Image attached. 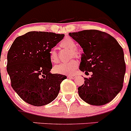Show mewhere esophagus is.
Instances as JSON below:
<instances>
[{
  "mask_svg": "<svg viewBox=\"0 0 131 131\" xmlns=\"http://www.w3.org/2000/svg\"><path fill=\"white\" fill-rule=\"evenodd\" d=\"M76 77L77 76L75 75H68V78H70V79H75V78H76Z\"/></svg>",
  "mask_w": 131,
  "mask_h": 131,
  "instance_id": "1",
  "label": "esophagus"
}]
</instances>
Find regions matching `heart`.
Masks as SVG:
<instances>
[{
    "instance_id": "1",
    "label": "heart",
    "mask_w": 131,
    "mask_h": 131,
    "mask_svg": "<svg viewBox=\"0 0 131 131\" xmlns=\"http://www.w3.org/2000/svg\"><path fill=\"white\" fill-rule=\"evenodd\" d=\"M61 47L65 49H70L71 57H79L80 56V51L78 49L75 48L76 43L72 38H66L60 42ZM49 60L53 64H56L59 62V58L58 54L54 49H51L49 52ZM78 62L75 59H72L67 63H62L54 66L53 68L54 72L56 73L68 75L73 73L77 68Z\"/></svg>"
}]
</instances>
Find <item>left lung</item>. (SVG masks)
Here are the masks:
<instances>
[{
	"label": "left lung",
	"mask_w": 131,
	"mask_h": 131,
	"mask_svg": "<svg viewBox=\"0 0 131 131\" xmlns=\"http://www.w3.org/2000/svg\"><path fill=\"white\" fill-rule=\"evenodd\" d=\"M69 35L83 49L80 70L86 75L92 72L78 88L79 96L95 106L110 102L123 87L125 63L122 47L114 37L99 30H83Z\"/></svg>",
	"instance_id": "1"
}]
</instances>
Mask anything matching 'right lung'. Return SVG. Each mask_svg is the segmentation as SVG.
Here are the masks:
<instances>
[{
	"instance_id": "1",
	"label": "right lung",
	"mask_w": 131,
	"mask_h": 131,
	"mask_svg": "<svg viewBox=\"0 0 131 131\" xmlns=\"http://www.w3.org/2000/svg\"><path fill=\"white\" fill-rule=\"evenodd\" d=\"M64 34L29 31L17 37L7 53V72L11 86L25 102L34 106L49 104L58 96L67 76L52 74L49 52Z\"/></svg>"
}]
</instances>
